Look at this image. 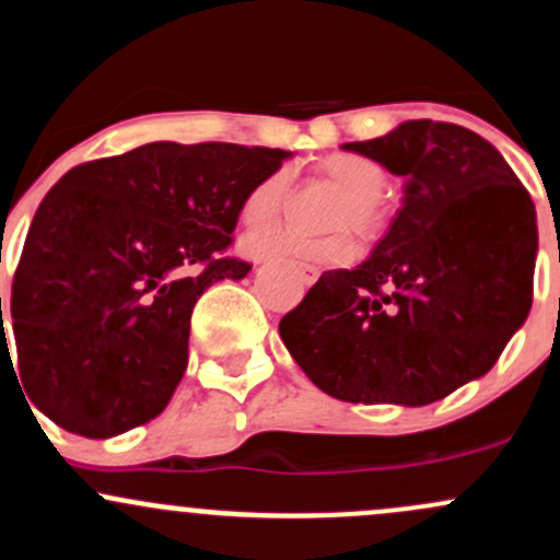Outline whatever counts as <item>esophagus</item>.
<instances>
[{
  "label": "esophagus",
  "mask_w": 560,
  "mask_h": 560,
  "mask_svg": "<svg viewBox=\"0 0 560 560\" xmlns=\"http://www.w3.org/2000/svg\"><path fill=\"white\" fill-rule=\"evenodd\" d=\"M293 269H296V275L302 278L304 285H312V282L320 278V269L312 267V264H293Z\"/></svg>",
  "instance_id": "esophagus-1"
}]
</instances>
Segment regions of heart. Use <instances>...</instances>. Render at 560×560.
<instances>
[{"instance_id":"1","label":"heart","mask_w":560,"mask_h":560,"mask_svg":"<svg viewBox=\"0 0 560 560\" xmlns=\"http://www.w3.org/2000/svg\"><path fill=\"white\" fill-rule=\"evenodd\" d=\"M320 176L341 191V202L330 215V230H350L360 240H376L387 230V208L382 195L387 186V173L376 160L352 152H336L320 160ZM291 189L288 171H272L248 191L243 202L245 224H269L282 213ZM350 232H336L323 240H304L291 232H254L243 240V248L256 258L310 256L317 261L345 264L354 256V240Z\"/></svg>"}]
</instances>
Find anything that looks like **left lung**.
<instances>
[{
	"label": "left lung",
	"instance_id": "8db88e82",
	"mask_svg": "<svg viewBox=\"0 0 560 560\" xmlns=\"http://www.w3.org/2000/svg\"><path fill=\"white\" fill-rule=\"evenodd\" d=\"M345 149L406 176V200L374 254L282 317V345L330 398L427 406L483 376L528 317L534 202L459 125L411 119Z\"/></svg>",
	"mask_w": 560,
	"mask_h": 560
}]
</instances>
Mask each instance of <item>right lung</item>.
Instances as JSON below:
<instances>
[{
	"instance_id": "obj_1",
	"label": "right lung",
	"mask_w": 560,
	"mask_h": 560,
	"mask_svg": "<svg viewBox=\"0 0 560 560\" xmlns=\"http://www.w3.org/2000/svg\"><path fill=\"white\" fill-rule=\"evenodd\" d=\"M285 158L158 141L82 162L47 191L10 296L23 389L45 417L112 438L165 411L189 363L191 310L213 282L250 272L226 254L232 232Z\"/></svg>"
}]
</instances>
